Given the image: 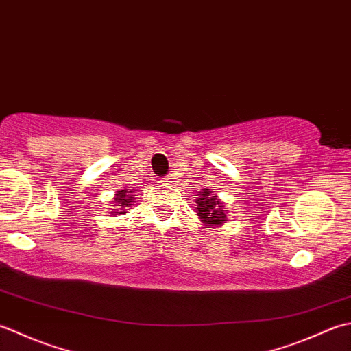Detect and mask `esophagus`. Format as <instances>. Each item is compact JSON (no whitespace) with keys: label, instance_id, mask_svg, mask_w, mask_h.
<instances>
[{"label":"esophagus","instance_id":"obj_1","mask_svg":"<svg viewBox=\"0 0 351 351\" xmlns=\"http://www.w3.org/2000/svg\"><path fill=\"white\" fill-rule=\"evenodd\" d=\"M160 183H171V180H169V178H162Z\"/></svg>","mask_w":351,"mask_h":351}]
</instances>
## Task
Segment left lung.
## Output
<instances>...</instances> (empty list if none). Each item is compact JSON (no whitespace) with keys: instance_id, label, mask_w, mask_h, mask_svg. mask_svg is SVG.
<instances>
[{"instance_id":"1","label":"left lung","mask_w":351,"mask_h":351,"mask_svg":"<svg viewBox=\"0 0 351 351\" xmlns=\"http://www.w3.org/2000/svg\"><path fill=\"white\" fill-rule=\"evenodd\" d=\"M197 215L198 219L209 228H217L228 221V210L224 209V202L212 189H202L197 192Z\"/></svg>"}]
</instances>
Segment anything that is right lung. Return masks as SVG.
I'll use <instances>...</instances> for the list:
<instances>
[{
  "label": "right lung",
  "mask_w": 351,
  "mask_h": 351,
  "mask_svg": "<svg viewBox=\"0 0 351 351\" xmlns=\"http://www.w3.org/2000/svg\"><path fill=\"white\" fill-rule=\"evenodd\" d=\"M133 194H134V189L124 188V189L117 191L115 198H113V203H112L113 209L110 210V215L117 217V215H121V213H125L128 209H130L134 199Z\"/></svg>",
  "instance_id": "add662e5"
}]
</instances>
